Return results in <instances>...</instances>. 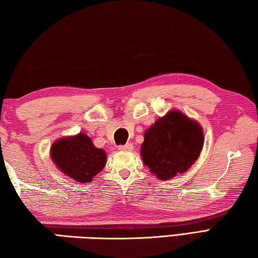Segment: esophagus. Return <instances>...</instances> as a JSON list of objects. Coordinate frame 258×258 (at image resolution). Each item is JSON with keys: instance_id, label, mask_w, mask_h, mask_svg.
Wrapping results in <instances>:
<instances>
[{"instance_id": "34e87169", "label": "esophagus", "mask_w": 258, "mask_h": 258, "mask_svg": "<svg viewBox=\"0 0 258 258\" xmlns=\"http://www.w3.org/2000/svg\"><path fill=\"white\" fill-rule=\"evenodd\" d=\"M118 150L119 151H132L133 145H132V143H126L123 145H118Z\"/></svg>"}]
</instances>
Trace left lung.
Instances as JSON below:
<instances>
[{
  "label": "left lung",
  "mask_w": 258,
  "mask_h": 258,
  "mask_svg": "<svg viewBox=\"0 0 258 258\" xmlns=\"http://www.w3.org/2000/svg\"><path fill=\"white\" fill-rule=\"evenodd\" d=\"M202 148L203 132L199 123L171 110L145 132L141 156L150 171L166 180L190 168Z\"/></svg>",
  "instance_id": "1"
}]
</instances>
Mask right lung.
Instances as JSON below:
<instances>
[{"label": "right lung", "instance_id": "obj_1", "mask_svg": "<svg viewBox=\"0 0 258 258\" xmlns=\"http://www.w3.org/2000/svg\"><path fill=\"white\" fill-rule=\"evenodd\" d=\"M50 157L60 171L79 182L91 181L107 159L104 150L96 148L83 133L57 140L50 149Z\"/></svg>", "mask_w": 258, "mask_h": 258}]
</instances>
